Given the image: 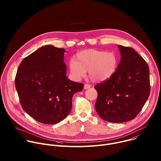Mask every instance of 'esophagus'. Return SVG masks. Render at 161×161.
Listing matches in <instances>:
<instances>
[{"label":"esophagus","mask_w":161,"mask_h":161,"mask_svg":"<svg viewBox=\"0 0 161 161\" xmlns=\"http://www.w3.org/2000/svg\"><path fill=\"white\" fill-rule=\"evenodd\" d=\"M90 86H91V85H89V84H88V83H86V84L84 85V88H85V89H88V88H90Z\"/></svg>","instance_id":"obj_1"}]
</instances>
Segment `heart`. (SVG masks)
<instances>
[{"mask_svg":"<svg viewBox=\"0 0 161 161\" xmlns=\"http://www.w3.org/2000/svg\"><path fill=\"white\" fill-rule=\"evenodd\" d=\"M119 58L114 52L97 50H86L77 53L76 60L69 63L70 73L75 80H80L86 75L93 82H101L110 78L115 73Z\"/></svg>","mask_w":161,"mask_h":161,"instance_id":"1","label":"heart"}]
</instances>
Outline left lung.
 Instances as JSON below:
<instances>
[{"mask_svg": "<svg viewBox=\"0 0 161 161\" xmlns=\"http://www.w3.org/2000/svg\"><path fill=\"white\" fill-rule=\"evenodd\" d=\"M121 60L114 75L97 83L95 104L99 116L113 123L134 119L146 103L150 92L149 67L133 48L119 45Z\"/></svg>", "mask_w": 161, "mask_h": 161, "instance_id": "left-lung-1", "label": "left lung"}]
</instances>
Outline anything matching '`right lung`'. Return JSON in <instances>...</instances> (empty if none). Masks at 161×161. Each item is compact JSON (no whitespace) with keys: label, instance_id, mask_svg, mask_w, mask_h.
Masks as SVG:
<instances>
[{"label":"right lung","instance_id":"right-lung-1","mask_svg":"<svg viewBox=\"0 0 161 161\" xmlns=\"http://www.w3.org/2000/svg\"><path fill=\"white\" fill-rule=\"evenodd\" d=\"M65 52L46 45L23 60L16 75L15 86L23 109L42 124L64 120L71 110L73 95L84 86L67 78Z\"/></svg>","mask_w":161,"mask_h":161}]
</instances>
